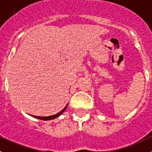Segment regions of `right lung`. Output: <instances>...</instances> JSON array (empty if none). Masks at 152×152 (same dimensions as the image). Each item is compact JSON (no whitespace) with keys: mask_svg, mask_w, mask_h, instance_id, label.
I'll use <instances>...</instances> for the list:
<instances>
[{"mask_svg":"<svg viewBox=\"0 0 152 152\" xmlns=\"http://www.w3.org/2000/svg\"><path fill=\"white\" fill-rule=\"evenodd\" d=\"M67 107V105H66L65 107H64V109H63L62 110H61V112H59L58 113H57V114H54V115H52V116H48V117H38V116H33L32 115V117H35V118H37V119H39V120H53V119H55L57 118V117H59L61 114H62L63 112H64V110H66V108Z\"/></svg>","mask_w":152,"mask_h":152,"instance_id":"obj_1","label":"right lung"}]
</instances>
